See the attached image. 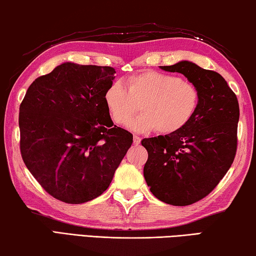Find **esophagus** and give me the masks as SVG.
<instances>
[{
	"label": "esophagus",
	"mask_w": 256,
	"mask_h": 256,
	"mask_svg": "<svg viewBox=\"0 0 256 256\" xmlns=\"http://www.w3.org/2000/svg\"><path fill=\"white\" fill-rule=\"evenodd\" d=\"M140 142H141L140 136H133V144H136V146L140 144Z\"/></svg>",
	"instance_id": "obj_1"
}]
</instances>
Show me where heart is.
<instances>
[{
	"mask_svg": "<svg viewBox=\"0 0 256 256\" xmlns=\"http://www.w3.org/2000/svg\"><path fill=\"white\" fill-rule=\"evenodd\" d=\"M125 86L116 81L104 94V100L112 122L125 125L140 110V114L128 123L136 132L157 130L160 134L180 131L194 118L200 102L198 86L188 80L170 73L154 70L128 76Z\"/></svg>",
	"mask_w": 256,
	"mask_h": 256,
	"instance_id": "obj_1",
	"label": "heart"
}]
</instances>
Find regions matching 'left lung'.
Instances as JSON below:
<instances>
[{"mask_svg": "<svg viewBox=\"0 0 256 256\" xmlns=\"http://www.w3.org/2000/svg\"><path fill=\"white\" fill-rule=\"evenodd\" d=\"M164 71L178 72L198 86V108L180 131L144 138V175L151 193L167 204L190 206L211 193L235 159L240 105L226 80L188 60Z\"/></svg>", "mask_w": 256, "mask_h": 256, "instance_id": "obj_1", "label": "left lung"}]
</instances>
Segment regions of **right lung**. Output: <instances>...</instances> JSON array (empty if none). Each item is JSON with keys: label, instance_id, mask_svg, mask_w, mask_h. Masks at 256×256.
Instances as JSON below:
<instances>
[{"label": "right lung", "instance_id": "right-lung-1", "mask_svg": "<svg viewBox=\"0 0 256 256\" xmlns=\"http://www.w3.org/2000/svg\"><path fill=\"white\" fill-rule=\"evenodd\" d=\"M115 68L63 63L37 78L20 104L21 157L47 193L80 204L108 188L133 142L104 100Z\"/></svg>", "mask_w": 256, "mask_h": 256}]
</instances>
